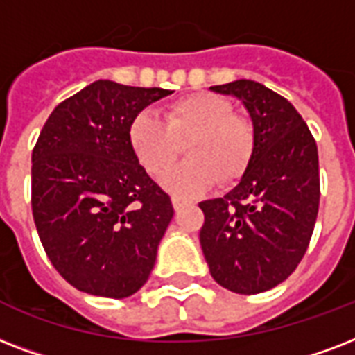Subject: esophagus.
<instances>
[{
	"mask_svg": "<svg viewBox=\"0 0 355 355\" xmlns=\"http://www.w3.org/2000/svg\"><path fill=\"white\" fill-rule=\"evenodd\" d=\"M172 205H174L175 211H180L183 205H187V200H183V198H178V196H172Z\"/></svg>",
	"mask_w": 355,
	"mask_h": 355,
	"instance_id": "esophagus-1",
	"label": "esophagus"
}]
</instances>
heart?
Segmentation results:
<instances>
[{"mask_svg":"<svg viewBox=\"0 0 355 355\" xmlns=\"http://www.w3.org/2000/svg\"><path fill=\"white\" fill-rule=\"evenodd\" d=\"M233 111L232 101L222 96H183L166 107L164 120L155 112H139L129 125V144L152 178H161L187 144L189 161L164 178V187L174 194H198L215 180L232 185L255 152L254 125Z\"/></svg>","mask_w":355,"mask_h":355,"instance_id":"heart-1","label":"heart"}]
</instances>
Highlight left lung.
<instances>
[{
	"mask_svg": "<svg viewBox=\"0 0 355 355\" xmlns=\"http://www.w3.org/2000/svg\"><path fill=\"white\" fill-rule=\"evenodd\" d=\"M248 109L255 152L239 185L200 203V244L211 276L239 295L276 287L296 270L320 202L317 142L291 101L250 79L216 85Z\"/></svg>",
	"mask_w": 355,
	"mask_h": 355,
	"instance_id": "left-lung-1",
	"label": "left lung"
}]
</instances>
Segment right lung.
<instances>
[{
  "label": "right lung",
  "instance_id": "1",
  "mask_svg": "<svg viewBox=\"0 0 355 355\" xmlns=\"http://www.w3.org/2000/svg\"><path fill=\"white\" fill-rule=\"evenodd\" d=\"M164 89L100 79L60 101L31 155V207L51 265L76 289L125 298L146 283L174 207L140 166L129 125Z\"/></svg>",
  "mask_w": 355,
  "mask_h": 355
}]
</instances>
